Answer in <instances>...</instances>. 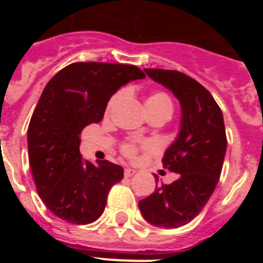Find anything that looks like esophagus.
Segmentation results:
<instances>
[{
	"label": "esophagus",
	"mask_w": 263,
	"mask_h": 263,
	"mask_svg": "<svg viewBox=\"0 0 263 263\" xmlns=\"http://www.w3.org/2000/svg\"><path fill=\"white\" fill-rule=\"evenodd\" d=\"M136 173H137V171H136V170H133V168H125V176H126V178L133 176Z\"/></svg>",
	"instance_id": "1"
}]
</instances>
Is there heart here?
<instances>
[{"instance_id":"1","label":"heart","mask_w":263,"mask_h":263,"mask_svg":"<svg viewBox=\"0 0 263 263\" xmlns=\"http://www.w3.org/2000/svg\"><path fill=\"white\" fill-rule=\"evenodd\" d=\"M121 96H122V95L117 93L111 97V100L109 101V105H108L109 110H110V109L118 103V100L121 99ZM145 106H146V111L164 110V111H170V113L173 111V103H171L170 97L167 96L166 93H163V92H155V93L150 95V96L146 99ZM125 152H126L127 155H134L136 148H134L133 146H126Z\"/></svg>"}]
</instances>
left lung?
I'll use <instances>...</instances> for the list:
<instances>
[{"instance_id": "1", "label": "left lung", "mask_w": 263, "mask_h": 263, "mask_svg": "<svg viewBox=\"0 0 263 263\" xmlns=\"http://www.w3.org/2000/svg\"><path fill=\"white\" fill-rule=\"evenodd\" d=\"M145 72L180 104L178 136L162 159L164 167L180 175L155 188L138 206L148 224L173 229L194 220L215 191L227 152L224 117L212 95L190 76L159 68Z\"/></svg>"}]
</instances>
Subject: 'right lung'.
<instances>
[{
    "mask_svg": "<svg viewBox=\"0 0 263 263\" xmlns=\"http://www.w3.org/2000/svg\"><path fill=\"white\" fill-rule=\"evenodd\" d=\"M143 78L136 66L89 62L72 63L47 83L30 120L27 147L39 197L57 217L84 225L103 215L109 190L124 178V168L84 159L81 130L103 120L121 87Z\"/></svg>",
    "mask_w": 263,
    "mask_h": 263,
    "instance_id": "1",
    "label": "right lung"
}]
</instances>
